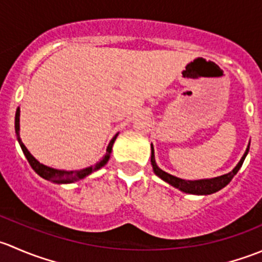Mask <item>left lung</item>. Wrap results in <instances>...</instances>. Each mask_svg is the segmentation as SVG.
I'll return each instance as SVG.
<instances>
[{
  "instance_id": "1",
  "label": "left lung",
  "mask_w": 262,
  "mask_h": 262,
  "mask_svg": "<svg viewBox=\"0 0 262 262\" xmlns=\"http://www.w3.org/2000/svg\"><path fill=\"white\" fill-rule=\"evenodd\" d=\"M248 149H250V143H248L247 148H246V152L242 156V158L239 160V162L237 163L236 167L228 173H224V175L216 176V178L212 179H202V180H184V179L176 178V176L171 175V173L165 172L163 170H161L157 166L155 160V149L153 146L150 144V165L153 167V172L158 176L160 179H162L163 181H166L167 184H170L171 186L176 187L182 192H186V194H194V195H209L213 192L219 191L221 189H223L224 186L231 182L233 176L238 172V170L241 168L242 163H244L246 156H247Z\"/></svg>"
}]
</instances>
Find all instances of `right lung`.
Returning a JSON list of instances; mask_svg holds the SVG:
<instances>
[{
	"label": "right lung",
	"mask_w": 262,
	"mask_h": 262,
	"mask_svg": "<svg viewBox=\"0 0 262 262\" xmlns=\"http://www.w3.org/2000/svg\"><path fill=\"white\" fill-rule=\"evenodd\" d=\"M15 133H16V138H17L18 144H20L21 149H23V152H24V155H25L28 162L30 163L31 168H33V170L35 171V172L38 173L40 178L46 179V180H48V181L54 182V184H72V182L80 181V180H82V179H84V178H87L89 175H91V173L95 172V171H97V170H100L101 167H104V166L107 163V161H109L110 155H112V150H113V144H114L116 137H118V134H119V133L115 134V136L113 137V139L110 141L109 146H107V148H106V153H105L104 157H102L101 160L96 163V165L90 166V167H86V168H81V170L67 171V170H58V168H53V167H49V166L43 165V163L39 162V161L36 160V158L34 157L30 152H29L28 148L25 147V144L23 143V141H21V138H20V107H17L16 114H15Z\"/></svg>",
	"instance_id": "add662e5"
}]
</instances>
